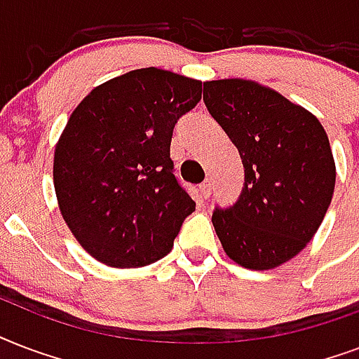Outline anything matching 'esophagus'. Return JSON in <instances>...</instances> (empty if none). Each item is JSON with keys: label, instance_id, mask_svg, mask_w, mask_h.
I'll return each mask as SVG.
<instances>
[{"label": "esophagus", "instance_id": "obj_1", "mask_svg": "<svg viewBox=\"0 0 359 359\" xmlns=\"http://www.w3.org/2000/svg\"><path fill=\"white\" fill-rule=\"evenodd\" d=\"M200 193H202V196H204V198H210V196H211V182H210V180H205V182L200 185Z\"/></svg>", "mask_w": 359, "mask_h": 359}]
</instances>
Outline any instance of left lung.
Returning a JSON list of instances; mask_svg holds the SVG:
<instances>
[{
	"label": "left lung",
	"instance_id": "8db88e82",
	"mask_svg": "<svg viewBox=\"0 0 359 359\" xmlns=\"http://www.w3.org/2000/svg\"><path fill=\"white\" fill-rule=\"evenodd\" d=\"M204 102L240 151L245 182L211 223L224 252L249 269H271L304 249L326 215L335 163L320 121L251 80H211Z\"/></svg>",
	"mask_w": 359,
	"mask_h": 359
}]
</instances>
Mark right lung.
I'll list each match as a JSON object with an SVG mask.
<instances>
[{
    "label": "right lung",
    "instance_id": "add662e5",
    "mask_svg": "<svg viewBox=\"0 0 359 359\" xmlns=\"http://www.w3.org/2000/svg\"><path fill=\"white\" fill-rule=\"evenodd\" d=\"M202 82L136 69L91 91L67 121L54 187L67 226L99 262L142 268L174 247L194 202L174 176L172 133Z\"/></svg>",
    "mask_w": 359,
    "mask_h": 359
}]
</instances>
